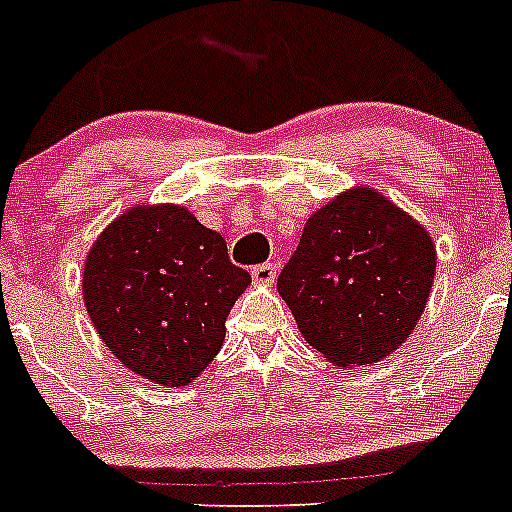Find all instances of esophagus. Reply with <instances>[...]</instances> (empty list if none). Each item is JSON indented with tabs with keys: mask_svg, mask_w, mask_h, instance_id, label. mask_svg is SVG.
Segmentation results:
<instances>
[{
	"mask_svg": "<svg viewBox=\"0 0 512 512\" xmlns=\"http://www.w3.org/2000/svg\"><path fill=\"white\" fill-rule=\"evenodd\" d=\"M275 277H277L275 262H262V265L252 267V280H255L257 285H272Z\"/></svg>",
	"mask_w": 512,
	"mask_h": 512,
	"instance_id": "34e87169",
	"label": "esophagus"
}]
</instances>
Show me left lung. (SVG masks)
Instances as JSON below:
<instances>
[{
  "instance_id": "8db88e82",
  "label": "left lung",
  "mask_w": 512,
  "mask_h": 512,
  "mask_svg": "<svg viewBox=\"0 0 512 512\" xmlns=\"http://www.w3.org/2000/svg\"><path fill=\"white\" fill-rule=\"evenodd\" d=\"M433 272L428 232L384 195L356 185L307 220L277 289L307 344L349 369L409 339Z\"/></svg>"
}]
</instances>
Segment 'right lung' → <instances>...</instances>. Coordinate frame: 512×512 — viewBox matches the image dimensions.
Segmentation results:
<instances>
[{
    "label": "right lung",
    "instance_id": "right-lung-1",
    "mask_svg": "<svg viewBox=\"0 0 512 512\" xmlns=\"http://www.w3.org/2000/svg\"><path fill=\"white\" fill-rule=\"evenodd\" d=\"M250 285L223 235L180 205H138L98 235L84 302L111 354L160 386H188L220 352L225 319Z\"/></svg>",
    "mask_w": 512,
    "mask_h": 512
}]
</instances>
